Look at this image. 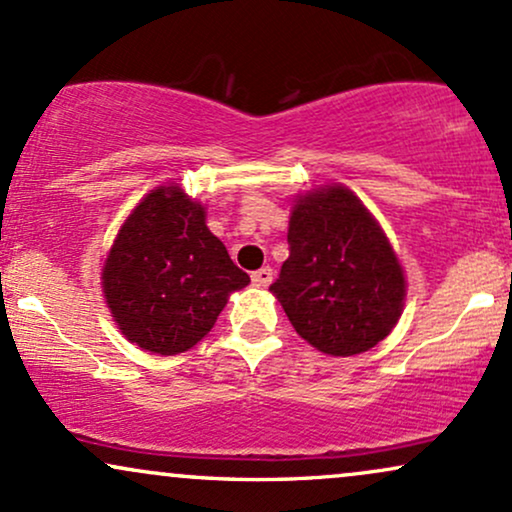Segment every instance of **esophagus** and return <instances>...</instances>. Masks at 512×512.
I'll list each match as a JSON object with an SVG mask.
<instances>
[{"label":"esophagus","mask_w":512,"mask_h":512,"mask_svg":"<svg viewBox=\"0 0 512 512\" xmlns=\"http://www.w3.org/2000/svg\"><path fill=\"white\" fill-rule=\"evenodd\" d=\"M274 279V269L272 267H260L257 272H252V284L255 286H269Z\"/></svg>","instance_id":"esophagus-1"}]
</instances>
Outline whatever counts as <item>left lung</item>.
Wrapping results in <instances>:
<instances>
[{
  "instance_id": "8db88e82",
  "label": "left lung",
  "mask_w": 512,
  "mask_h": 512,
  "mask_svg": "<svg viewBox=\"0 0 512 512\" xmlns=\"http://www.w3.org/2000/svg\"><path fill=\"white\" fill-rule=\"evenodd\" d=\"M269 291L293 330L330 356L363 354L383 342L407 296L383 228L342 185L298 199L289 221V260Z\"/></svg>"
}]
</instances>
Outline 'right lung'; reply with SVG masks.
Returning a JSON list of instances; mask_svg holds the SVG:
<instances>
[{"label":"right lung","mask_w":512,"mask_h":512,"mask_svg":"<svg viewBox=\"0 0 512 512\" xmlns=\"http://www.w3.org/2000/svg\"><path fill=\"white\" fill-rule=\"evenodd\" d=\"M204 207L178 185L151 190L117 233L103 293L129 342L151 354L192 349L250 276L207 228Z\"/></svg>","instance_id":"1"}]
</instances>
